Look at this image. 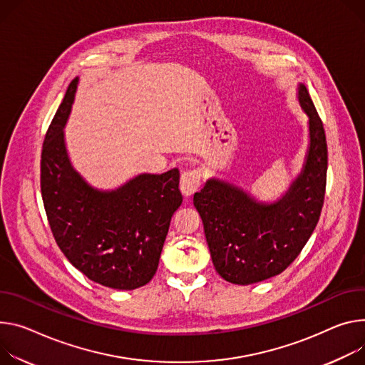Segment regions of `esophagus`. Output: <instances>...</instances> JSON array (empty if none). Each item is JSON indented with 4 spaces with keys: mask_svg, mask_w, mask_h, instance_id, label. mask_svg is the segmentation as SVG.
<instances>
[{
    "mask_svg": "<svg viewBox=\"0 0 365 365\" xmlns=\"http://www.w3.org/2000/svg\"><path fill=\"white\" fill-rule=\"evenodd\" d=\"M201 172L197 169H187L180 176V190L185 196L193 195L201 186Z\"/></svg>",
    "mask_w": 365,
    "mask_h": 365,
    "instance_id": "obj_1",
    "label": "esophagus"
}]
</instances>
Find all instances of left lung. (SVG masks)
<instances>
[{"mask_svg": "<svg viewBox=\"0 0 365 365\" xmlns=\"http://www.w3.org/2000/svg\"><path fill=\"white\" fill-rule=\"evenodd\" d=\"M298 101L309 115L310 148L303 173L281 201L257 204L243 190L215 179L193 195L215 271L228 282L249 285L285 271L320 218L327 172L326 134L303 84Z\"/></svg>", "mask_w": 365, "mask_h": 365, "instance_id": "1", "label": "left lung"}]
</instances>
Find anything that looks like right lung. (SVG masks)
Here are the masks:
<instances>
[{
	"label": "right lung",
	"instance_id": "right-lung-1",
	"mask_svg": "<svg viewBox=\"0 0 365 365\" xmlns=\"http://www.w3.org/2000/svg\"><path fill=\"white\" fill-rule=\"evenodd\" d=\"M74 78L45 135L41 192L56 245L88 279L135 289L153 279L173 212L182 204L179 170L141 175L115 192L90 187L71 168L63 144Z\"/></svg>",
	"mask_w": 365,
	"mask_h": 365
}]
</instances>
